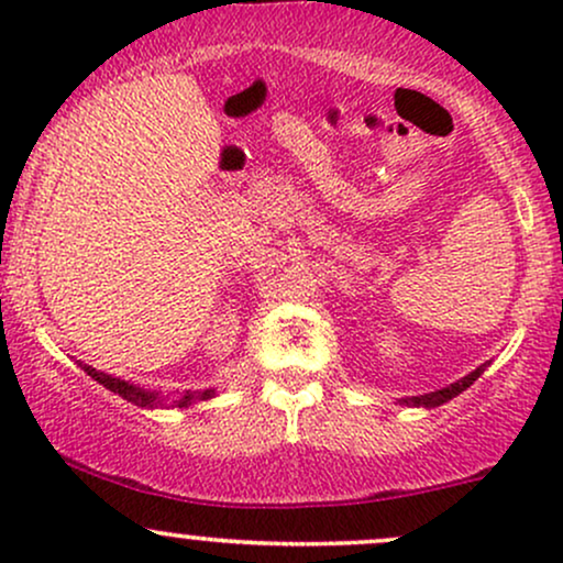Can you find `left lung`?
Masks as SVG:
<instances>
[{"instance_id":"8db88e82","label":"left lung","mask_w":563,"mask_h":563,"mask_svg":"<svg viewBox=\"0 0 563 563\" xmlns=\"http://www.w3.org/2000/svg\"><path fill=\"white\" fill-rule=\"evenodd\" d=\"M484 367H487V365L476 367L474 373H468V376L457 380V384H450L448 389H439V391H431V394H421V397H410V399H402V402H405V405H423V407H437V405L448 402V399L457 397V394H461V391H466L468 386L474 384V380L482 376V373H484Z\"/></svg>"}]
</instances>
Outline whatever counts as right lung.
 <instances>
[{
    "label": "right lung",
    "mask_w": 563,
    "mask_h": 563,
    "mask_svg": "<svg viewBox=\"0 0 563 563\" xmlns=\"http://www.w3.org/2000/svg\"><path fill=\"white\" fill-rule=\"evenodd\" d=\"M79 365L84 367V371H87V376H92V378L97 380V384H102V386H106V389H111V391L119 394V397H124L126 402H134V405H140V407H156V405H161L158 394L140 389V386L126 384V380L108 376V373L95 371V367H89V365H84V363H79ZM211 397H214V389H206V391H185L183 397L174 399V405L185 407V405L200 402V399H211Z\"/></svg>",
    "instance_id": "add662e5"
}]
</instances>
